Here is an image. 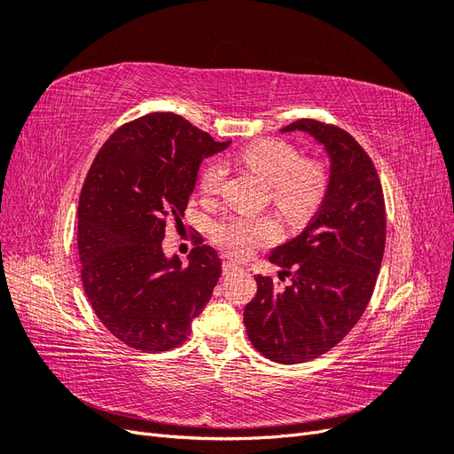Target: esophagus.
<instances>
[{"label": "esophagus", "mask_w": 454, "mask_h": 454, "mask_svg": "<svg viewBox=\"0 0 454 454\" xmlns=\"http://www.w3.org/2000/svg\"><path fill=\"white\" fill-rule=\"evenodd\" d=\"M237 270H240L239 265L232 263V261H223V274H232V272H237Z\"/></svg>", "instance_id": "1"}]
</instances>
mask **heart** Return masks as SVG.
<instances>
[{
	"mask_svg": "<svg viewBox=\"0 0 454 454\" xmlns=\"http://www.w3.org/2000/svg\"><path fill=\"white\" fill-rule=\"evenodd\" d=\"M239 159L270 184V202L292 223H305L320 208L327 189L329 172L320 160L303 159L284 140H257L246 145ZM227 162L212 159L200 172V189L206 195H219L227 180ZM214 239L232 257H246L255 248L280 239V225L274 217L229 215L214 227Z\"/></svg>",
	"mask_w": 454,
	"mask_h": 454,
	"instance_id": "heart-1",
	"label": "heart"
}]
</instances>
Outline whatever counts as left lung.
<instances>
[{"instance_id": "8db88e82", "label": "left lung", "mask_w": 454, "mask_h": 454, "mask_svg": "<svg viewBox=\"0 0 454 454\" xmlns=\"http://www.w3.org/2000/svg\"><path fill=\"white\" fill-rule=\"evenodd\" d=\"M303 130L324 144L327 195L309 227L269 259L293 284L255 277L257 294L244 309L255 350L278 364H301L332 350L358 324L373 295L387 242V208L373 160L352 136L316 119H299L282 132Z\"/></svg>"}]
</instances>
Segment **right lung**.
Listing matches in <instances>:
<instances>
[{
	"instance_id": "obj_1",
	"label": "right lung",
	"mask_w": 454,
	"mask_h": 454,
	"mask_svg": "<svg viewBox=\"0 0 454 454\" xmlns=\"http://www.w3.org/2000/svg\"><path fill=\"white\" fill-rule=\"evenodd\" d=\"M231 142L176 114L119 127L92 160L77 208L81 282L114 337L142 352H167L191 333L222 277L212 246L197 240L182 269L162 254L168 222L182 223L204 157Z\"/></svg>"
}]
</instances>
